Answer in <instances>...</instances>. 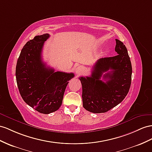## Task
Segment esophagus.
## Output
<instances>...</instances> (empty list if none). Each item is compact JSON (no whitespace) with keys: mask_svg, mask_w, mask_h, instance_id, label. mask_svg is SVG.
Returning a JSON list of instances; mask_svg holds the SVG:
<instances>
[{"mask_svg":"<svg viewBox=\"0 0 152 152\" xmlns=\"http://www.w3.org/2000/svg\"><path fill=\"white\" fill-rule=\"evenodd\" d=\"M85 69L84 68L82 67V66H78L76 70H75V72L77 75H80L81 74H83L84 72Z\"/></svg>","mask_w":152,"mask_h":152,"instance_id":"esophagus-1","label":"esophagus"}]
</instances>
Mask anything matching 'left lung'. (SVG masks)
Instances as JSON below:
<instances>
[{"label":"left lung","instance_id":"8db88e82","mask_svg":"<svg viewBox=\"0 0 152 152\" xmlns=\"http://www.w3.org/2000/svg\"><path fill=\"white\" fill-rule=\"evenodd\" d=\"M115 41L118 55L100 58L90 76L79 78L82 85L83 107L92 113L110 110L121 102L129 91L132 73L130 58L123 43L118 39ZM102 77L105 83L100 80Z\"/></svg>","mask_w":152,"mask_h":152}]
</instances>
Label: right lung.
<instances>
[{
  "label": "right lung",
  "instance_id": "1",
  "mask_svg": "<svg viewBox=\"0 0 152 152\" xmlns=\"http://www.w3.org/2000/svg\"><path fill=\"white\" fill-rule=\"evenodd\" d=\"M49 34L34 37L22 48L16 66V80L23 100L40 113L48 114L59 109L73 73L48 67L43 62L42 48Z\"/></svg>",
  "mask_w": 152,
  "mask_h": 152
}]
</instances>
